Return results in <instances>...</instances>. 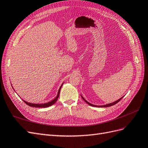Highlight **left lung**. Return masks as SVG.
<instances>
[{
    "label": "left lung",
    "mask_w": 148,
    "mask_h": 148,
    "mask_svg": "<svg viewBox=\"0 0 148 148\" xmlns=\"http://www.w3.org/2000/svg\"><path fill=\"white\" fill-rule=\"evenodd\" d=\"M81 96H82V99L86 102L88 104H89V106H93V107H110V106H114V105H115V104H117V102H119L121 99H122L123 98V97H122L121 98H120L119 99H118V100H117L116 101H115V102H112V103H110V104H106V105H103V106H96V105H94V104H91V103H89V102H88L86 99H84V98L81 95Z\"/></svg>",
    "instance_id": "left-lung-1"
}]
</instances>
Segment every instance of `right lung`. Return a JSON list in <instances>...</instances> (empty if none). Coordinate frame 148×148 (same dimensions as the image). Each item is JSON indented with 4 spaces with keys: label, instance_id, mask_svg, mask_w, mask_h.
Segmentation results:
<instances>
[{
    "label": "right lung",
    "instance_id": "right-lung-1",
    "mask_svg": "<svg viewBox=\"0 0 148 148\" xmlns=\"http://www.w3.org/2000/svg\"><path fill=\"white\" fill-rule=\"evenodd\" d=\"M63 84H64V83H62V85L60 86V88H59V91H58L57 96H56L53 100H52L51 101H49V102H47V103H44V104H33V103L28 102H26V101H24V100H23V101L25 102V103H26V104L29 106H31V107H39V108H43V107H49V106H51L52 105H53V104H54V103H56V101H57L58 97H59V95H60V89H61V88H62V85H63Z\"/></svg>",
    "mask_w": 148,
    "mask_h": 148
}]
</instances>
